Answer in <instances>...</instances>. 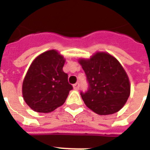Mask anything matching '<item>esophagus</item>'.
I'll list each match as a JSON object with an SVG mask.
<instances>
[{"label":"esophagus","mask_w":150,"mask_h":150,"mask_svg":"<svg viewBox=\"0 0 150 150\" xmlns=\"http://www.w3.org/2000/svg\"><path fill=\"white\" fill-rule=\"evenodd\" d=\"M73 87H74V89H75V90H79V83H75V84L73 86Z\"/></svg>","instance_id":"1"}]
</instances>
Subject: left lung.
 I'll list each match as a JSON object with an SVG mask.
<instances>
[{
	"label": "left lung",
	"instance_id": "1",
	"mask_svg": "<svg viewBox=\"0 0 150 150\" xmlns=\"http://www.w3.org/2000/svg\"><path fill=\"white\" fill-rule=\"evenodd\" d=\"M89 82L81 93L85 104L100 115L119 111L130 96L129 79L120 62L107 52H96L89 59L79 58Z\"/></svg>",
	"mask_w": 150,
	"mask_h": 150
}]
</instances>
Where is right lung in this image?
<instances>
[{"instance_id": "add662e5", "label": "right lung", "mask_w": 150, "mask_h": 150, "mask_svg": "<svg viewBox=\"0 0 150 150\" xmlns=\"http://www.w3.org/2000/svg\"><path fill=\"white\" fill-rule=\"evenodd\" d=\"M64 63L56 50L43 52L32 62L22 82V96L34 111L50 113L65 102L72 86L64 72Z\"/></svg>"}]
</instances>
